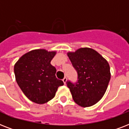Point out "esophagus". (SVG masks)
I'll list each match as a JSON object with an SVG mask.
<instances>
[{
  "instance_id": "1",
  "label": "esophagus",
  "mask_w": 129,
  "mask_h": 129,
  "mask_svg": "<svg viewBox=\"0 0 129 129\" xmlns=\"http://www.w3.org/2000/svg\"><path fill=\"white\" fill-rule=\"evenodd\" d=\"M63 83H64V84H66V82H67V78H66V77L63 78Z\"/></svg>"
}]
</instances>
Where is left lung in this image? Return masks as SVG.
I'll return each instance as SVG.
<instances>
[{"label":"left lung","mask_w":129,"mask_h":129,"mask_svg":"<svg viewBox=\"0 0 129 129\" xmlns=\"http://www.w3.org/2000/svg\"><path fill=\"white\" fill-rule=\"evenodd\" d=\"M78 74L76 82H66L74 102L82 107L94 105L102 98L110 80V66L97 51L80 48L68 53Z\"/></svg>","instance_id":"8db88e82"}]
</instances>
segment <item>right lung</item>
<instances>
[{
	"label": "right lung",
	"instance_id": "add662e5",
	"mask_svg": "<svg viewBox=\"0 0 129 129\" xmlns=\"http://www.w3.org/2000/svg\"><path fill=\"white\" fill-rule=\"evenodd\" d=\"M55 55V51L36 49L23 55L15 63L16 81L32 102L46 103L54 97L59 86L63 85L56 78V68L50 63Z\"/></svg>",
	"mask_w": 129,
	"mask_h": 129
}]
</instances>
